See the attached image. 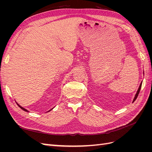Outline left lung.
Masks as SVG:
<instances>
[{
    "label": "left lung",
    "mask_w": 152,
    "mask_h": 152,
    "mask_svg": "<svg viewBox=\"0 0 152 152\" xmlns=\"http://www.w3.org/2000/svg\"><path fill=\"white\" fill-rule=\"evenodd\" d=\"M143 74H144V72H143ZM142 82H141V83H140V86H139V88H138V89H137V93H136V94H135V96H134V99H133V101H132V103L134 102V101L136 99V98H137V96H138V94H139V93H140V89H141V85H142Z\"/></svg>",
    "instance_id": "obj_1"
}]
</instances>
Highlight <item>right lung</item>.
<instances>
[{"instance_id": "obj_1", "label": "right lung", "mask_w": 152, "mask_h": 152, "mask_svg": "<svg viewBox=\"0 0 152 152\" xmlns=\"http://www.w3.org/2000/svg\"><path fill=\"white\" fill-rule=\"evenodd\" d=\"M17 104H18V107H20V108H21V109H22V110H24V111H25V112H28V110H26V109H25V108H23V107H21V106H20V104H18V103H17ZM53 108H52V109H50V110H49V111H48V112H49V111H50V110H53Z\"/></svg>"}]
</instances>
